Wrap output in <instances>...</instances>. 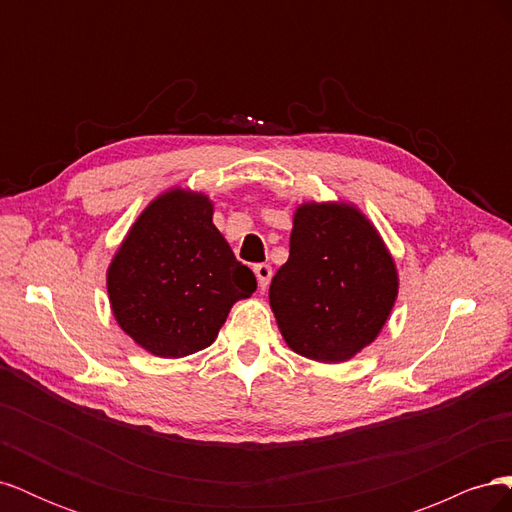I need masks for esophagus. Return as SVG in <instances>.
I'll return each instance as SVG.
<instances>
[{
  "label": "esophagus",
  "mask_w": 512,
  "mask_h": 512,
  "mask_svg": "<svg viewBox=\"0 0 512 512\" xmlns=\"http://www.w3.org/2000/svg\"><path fill=\"white\" fill-rule=\"evenodd\" d=\"M254 275H256V280H258V288L260 290H267V286L271 282V275H273L271 265H267V262H262V265H256L254 267Z\"/></svg>",
  "instance_id": "1"
}]
</instances>
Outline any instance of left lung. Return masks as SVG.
Instances as JSON below:
<instances>
[{"instance_id": "obj_1", "label": "left lung", "mask_w": 512, "mask_h": 512, "mask_svg": "<svg viewBox=\"0 0 512 512\" xmlns=\"http://www.w3.org/2000/svg\"><path fill=\"white\" fill-rule=\"evenodd\" d=\"M399 294L395 258L367 215L346 200H305L292 215L290 256L269 303L286 346L337 365L367 348Z\"/></svg>"}]
</instances>
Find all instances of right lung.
I'll list each match as a JSON object with an SVG mask.
<instances>
[{"label":"right lung","mask_w":512,"mask_h":512,"mask_svg":"<svg viewBox=\"0 0 512 512\" xmlns=\"http://www.w3.org/2000/svg\"><path fill=\"white\" fill-rule=\"evenodd\" d=\"M256 277L213 224V200L175 185L141 211L106 269L121 331L160 359L211 346Z\"/></svg>","instance_id":"right-lung-1"}]
</instances>
